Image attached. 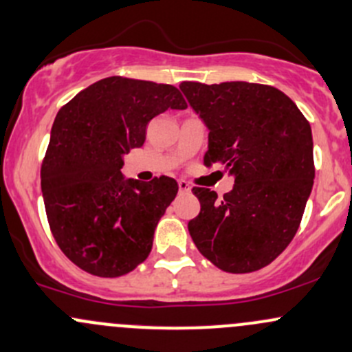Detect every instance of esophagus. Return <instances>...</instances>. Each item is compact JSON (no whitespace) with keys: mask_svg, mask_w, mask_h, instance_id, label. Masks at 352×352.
<instances>
[{"mask_svg":"<svg viewBox=\"0 0 352 352\" xmlns=\"http://www.w3.org/2000/svg\"><path fill=\"white\" fill-rule=\"evenodd\" d=\"M179 190L180 194H190V185L185 182V180H179Z\"/></svg>","mask_w":352,"mask_h":352,"instance_id":"1","label":"esophagus"}]
</instances>
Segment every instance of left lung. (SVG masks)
Listing matches in <instances>:
<instances>
[{
	"instance_id": "1",
	"label": "left lung",
	"mask_w": 352,
	"mask_h": 352,
	"mask_svg": "<svg viewBox=\"0 0 352 352\" xmlns=\"http://www.w3.org/2000/svg\"><path fill=\"white\" fill-rule=\"evenodd\" d=\"M208 129L204 164L222 165L234 188L222 199L194 187L200 212L188 222L204 257L232 274L269 265L291 244L314 184L311 125L269 85L180 83Z\"/></svg>"
}]
</instances>
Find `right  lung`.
I'll return each instance as SVG.
<instances>
[{"label":"right lung","instance_id":"right-lung-1","mask_svg":"<svg viewBox=\"0 0 352 352\" xmlns=\"http://www.w3.org/2000/svg\"><path fill=\"white\" fill-rule=\"evenodd\" d=\"M187 108L172 85L110 76L60 108L41 164L46 217L58 247L98 277L129 274L148 257L153 232L179 185L122 175L123 157L145 142L165 110Z\"/></svg>","mask_w":352,"mask_h":352}]
</instances>
